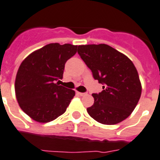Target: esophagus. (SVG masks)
I'll use <instances>...</instances> for the list:
<instances>
[{
    "instance_id": "obj_1",
    "label": "esophagus",
    "mask_w": 160,
    "mask_h": 160,
    "mask_svg": "<svg viewBox=\"0 0 160 160\" xmlns=\"http://www.w3.org/2000/svg\"><path fill=\"white\" fill-rule=\"evenodd\" d=\"M78 94L80 96H84V95H87V93H80V92H78Z\"/></svg>"
}]
</instances>
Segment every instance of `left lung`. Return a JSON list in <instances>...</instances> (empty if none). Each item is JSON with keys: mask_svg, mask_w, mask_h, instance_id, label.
<instances>
[{"mask_svg": "<svg viewBox=\"0 0 160 160\" xmlns=\"http://www.w3.org/2000/svg\"><path fill=\"white\" fill-rule=\"evenodd\" d=\"M78 54L92 71L102 91L93 93L94 102L87 108L98 122L114 125L131 115L141 94V84L134 64L107 44L78 46Z\"/></svg>", "mask_w": 160, "mask_h": 160, "instance_id": "left-lung-1", "label": "left lung"}]
</instances>
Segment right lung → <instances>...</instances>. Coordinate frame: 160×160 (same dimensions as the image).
Here are the masks:
<instances>
[{"label":"right lung","mask_w":160,"mask_h":160,"mask_svg":"<svg viewBox=\"0 0 160 160\" xmlns=\"http://www.w3.org/2000/svg\"><path fill=\"white\" fill-rule=\"evenodd\" d=\"M77 52V46L50 43L22 62L17 71L15 95L19 107L38 122H49L64 113L75 91L59 85L65 64Z\"/></svg>","instance_id":"1"}]
</instances>
